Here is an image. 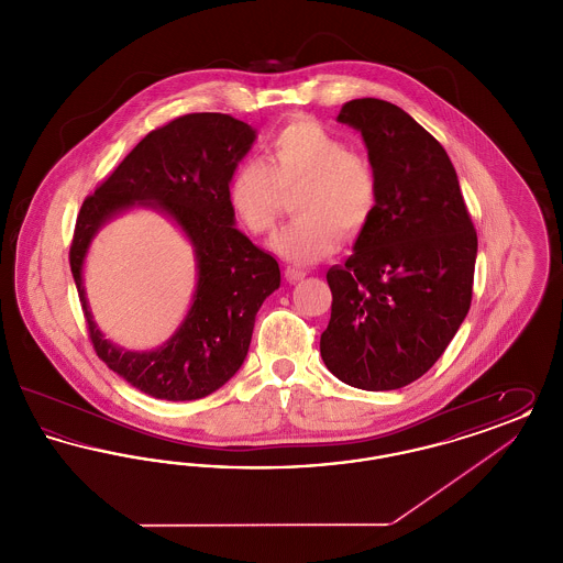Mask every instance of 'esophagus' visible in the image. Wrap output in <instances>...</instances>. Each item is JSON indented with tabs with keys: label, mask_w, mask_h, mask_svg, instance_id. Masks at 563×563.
<instances>
[{
	"label": "esophagus",
	"mask_w": 563,
	"mask_h": 563,
	"mask_svg": "<svg viewBox=\"0 0 563 563\" xmlns=\"http://www.w3.org/2000/svg\"><path fill=\"white\" fill-rule=\"evenodd\" d=\"M306 269L294 268V266H289V268L285 269V276H287V280L289 283H299V280H303L306 278Z\"/></svg>",
	"instance_id": "1"
}]
</instances>
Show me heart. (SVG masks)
<instances>
[{"label": "heart", "mask_w": 563, "mask_h": 563, "mask_svg": "<svg viewBox=\"0 0 563 563\" xmlns=\"http://www.w3.org/2000/svg\"><path fill=\"white\" fill-rule=\"evenodd\" d=\"M295 194L294 221L274 249L294 264H314L338 251L342 234L361 236L379 205L374 164L314 118L299 115L269 134L264 162L236 166L228 184L230 207L251 236H269Z\"/></svg>", "instance_id": "b5f03b06"}]
</instances>
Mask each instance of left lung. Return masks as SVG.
Listing matches in <instances>:
<instances>
[{
    "label": "left lung",
    "mask_w": 563,
    "mask_h": 563,
    "mask_svg": "<svg viewBox=\"0 0 563 563\" xmlns=\"http://www.w3.org/2000/svg\"><path fill=\"white\" fill-rule=\"evenodd\" d=\"M361 131L379 205L344 266L321 335L327 369L363 390H397L429 372L468 314L477 232L443 145L382 99L342 106Z\"/></svg>",
    "instance_id": "1"
}]
</instances>
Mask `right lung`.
I'll use <instances>...</instances> for the list:
<instances>
[{
    "instance_id": "right-lung-1",
    "label": "right lung",
    "mask_w": 563,
    "mask_h": 563,
    "mask_svg": "<svg viewBox=\"0 0 563 563\" xmlns=\"http://www.w3.org/2000/svg\"><path fill=\"white\" fill-rule=\"evenodd\" d=\"M255 131L228 113H186L145 134L108 179L81 202L69 266L88 338L111 372L164 401L202 399L241 369L255 314L280 287L278 262L234 228L228 184ZM139 201L170 213L195 244L199 285L189 317L161 350L126 353L89 317L80 264L87 244L113 213Z\"/></svg>"
}]
</instances>
